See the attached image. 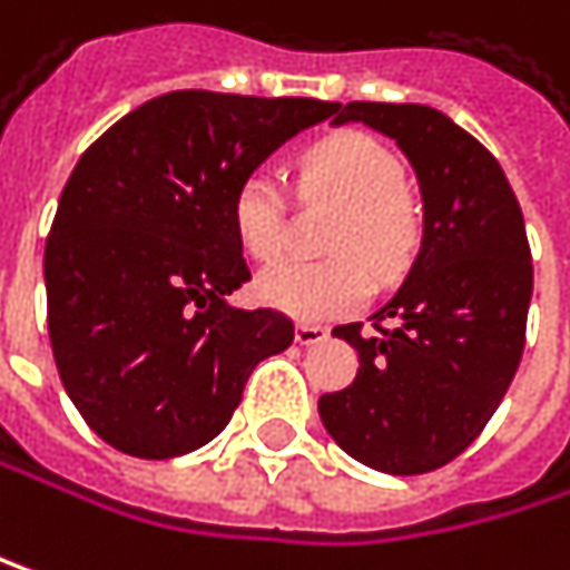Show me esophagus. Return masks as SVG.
I'll list each match as a JSON object with an SVG mask.
<instances>
[{"instance_id":"1","label":"esophagus","mask_w":570,"mask_h":570,"mask_svg":"<svg viewBox=\"0 0 570 570\" xmlns=\"http://www.w3.org/2000/svg\"><path fill=\"white\" fill-rule=\"evenodd\" d=\"M327 337H331V331H327V327H317V324H301V327H297V344H301V347L324 344Z\"/></svg>"}]
</instances>
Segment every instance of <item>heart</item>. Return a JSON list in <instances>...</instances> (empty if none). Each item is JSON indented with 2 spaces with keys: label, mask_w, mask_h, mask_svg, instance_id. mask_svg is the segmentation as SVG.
<instances>
[{
  "label": "heart",
  "mask_w": 570,
  "mask_h": 570,
  "mask_svg": "<svg viewBox=\"0 0 570 570\" xmlns=\"http://www.w3.org/2000/svg\"><path fill=\"white\" fill-rule=\"evenodd\" d=\"M401 159L364 132H337L304 156V189L344 203L331 246L334 259H279L266 266L253 294L263 307L317 324L354 314L374 291L372 263L391 276L407 266L417 246V209L401 189ZM239 246L253 259H273L287 239V199L273 173H246L229 203Z\"/></svg>",
  "instance_id": "b5f03b06"
}]
</instances>
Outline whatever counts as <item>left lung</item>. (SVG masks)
Masks as SVG:
<instances>
[{"label":"left lung","mask_w":570,"mask_h":570,"mask_svg":"<svg viewBox=\"0 0 570 570\" xmlns=\"http://www.w3.org/2000/svg\"><path fill=\"white\" fill-rule=\"evenodd\" d=\"M344 122L401 146L421 186L424 236L397 294L374 314L377 334L334 331L361 371L317 407L354 461L428 474L474 444L521 364L534 283L524 216L501 163L441 109L347 102L334 109V126Z\"/></svg>","instance_id":"8db88e82"}]
</instances>
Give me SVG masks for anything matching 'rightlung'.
<instances>
[{
    "label": "right lung",
    "instance_id": "1",
    "mask_svg": "<svg viewBox=\"0 0 570 570\" xmlns=\"http://www.w3.org/2000/svg\"><path fill=\"white\" fill-rule=\"evenodd\" d=\"M334 109L179 89L79 156L46 239V311L62 387L109 448L166 461L209 444L253 367L294 344L283 314L226 304L249 279L229 203Z\"/></svg>",
    "mask_w": 570,
    "mask_h": 570
}]
</instances>
